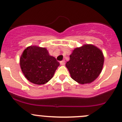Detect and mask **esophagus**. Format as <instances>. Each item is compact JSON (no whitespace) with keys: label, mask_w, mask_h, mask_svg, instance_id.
I'll return each mask as SVG.
<instances>
[{"label":"esophagus","mask_w":122,"mask_h":122,"mask_svg":"<svg viewBox=\"0 0 122 122\" xmlns=\"http://www.w3.org/2000/svg\"><path fill=\"white\" fill-rule=\"evenodd\" d=\"M60 64L62 65V66H63V65L65 64V60H62V61H61L60 62Z\"/></svg>","instance_id":"obj_1"}]
</instances>
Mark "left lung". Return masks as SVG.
<instances>
[{"instance_id": "left-lung-1", "label": "left lung", "mask_w": 122, "mask_h": 122, "mask_svg": "<svg viewBox=\"0 0 122 122\" xmlns=\"http://www.w3.org/2000/svg\"><path fill=\"white\" fill-rule=\"evenodd\" d=\"M66 63L71 77L80 84L90 83L100 74L104 63L102 51L93 45H84L77 48L70 55Z\"/></svg>"}]
</instances>
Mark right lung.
<instances>
[{
    "label": "right lung",
    "instance_id": "right-lung-1",
    "mask_svg": "<svg viewBox=\"0 0 122 122\" xmlns=\"http://www.w3.org/2000/svg\"><path fill=\"white\" fill-rule=\"evenodd\" d=\"M22 71L34 84H45L53 77L60 63L50 56L45 48L30 46L23 51L20 59Z\"/></svg>",
    "mask_w": 122,
    "mask_h": 122
}]
</instances>
